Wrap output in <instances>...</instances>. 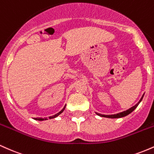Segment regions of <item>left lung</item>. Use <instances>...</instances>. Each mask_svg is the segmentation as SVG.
Segmentation results:
<instances>
[{
  "instance_id": "obj_1",
  "label": "left lung",
  "mask_w": 154,
  "mask_h": 154,
  "mask_svg": "<svg viewBox=\"0 0 154 154\" xmlns=\"http://www.w3.org/2000/svg\"><path fill=\"white\" fill-rule=\"evenodd\" d=\"M144 94L142 95V97H141V98L140 99V100L138 102H137V103L135 104V106H133L130 108V109H128V110L126 111H124L122 112H120V113H118V114H111V115H105V114H99V113H96L95 112V114H97V115L100 116H102V117H106V118H111V119H116V118H121V117H124V116H128V114H130V113H132V111H133L135 109L137 108V106L139 105V103H140L141 100H142L144 96Z\"/></svg>"
}]
</instances>
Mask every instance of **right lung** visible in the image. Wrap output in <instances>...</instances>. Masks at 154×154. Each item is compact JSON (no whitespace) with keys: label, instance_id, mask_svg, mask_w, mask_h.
<instances>
[{"label":"right lung","instance_id":"1","mask_svg":"<svg viewBox=\"0 0 154 154\" xmlns=\"http://www.w3.org/2000/svg\"><path fill=\"white\" fill-rule=\"evenodd\" d=\"M65 108H66V104H65V106H63V109H61V110L60 111L59 113H57V114H55V115H53V116H49V119H54V118L57 117L58 116L60 115V114H61V113H62L63 111H64ZM32 119H35V120H38V121H44V120L48 119V118H32Z\"/></svg>","mask_w":154,"mask_h":154}]
</instances>
